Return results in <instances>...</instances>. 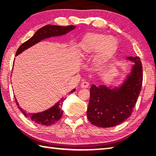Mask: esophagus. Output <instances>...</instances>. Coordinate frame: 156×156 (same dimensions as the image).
Listing matches in <instances>:
<instances>
[{"label": "esophagus", "instance_id": "1", "mask_svg": "<svg viewBox=\"0 0 156 156\" xmlns=\"http://www.w3.org/2000/svg\"><path fill=\"white\" fill-rule=\"evenodd\" d=\"M80 87H81V88H88V87H89V83L88 82H87V81H82V83H81V84H80Z\"/></svg>", "mask_w": 156, "mask_h": 156}]
</instances>
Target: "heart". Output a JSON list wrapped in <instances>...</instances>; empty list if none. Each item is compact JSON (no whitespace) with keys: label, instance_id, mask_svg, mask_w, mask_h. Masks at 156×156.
I'll return each instance as SVG.
<instances>
[{"label":"heart","instance_id":"b5f03b06","mask_svg":"<svg viewBox=\"0 0 156 156\" xmlns=\"http://www.w3.org/2000/svg\"><path fill=\"white\" fill-rule=\"evenodd\" d=\"M118 48V41L112 36L101 33H88L77 45L76 52L81 58L94 54L96 67H102L111 59Z\"/></svg>","mask_w":156,"mask_h":156}]
</instances>
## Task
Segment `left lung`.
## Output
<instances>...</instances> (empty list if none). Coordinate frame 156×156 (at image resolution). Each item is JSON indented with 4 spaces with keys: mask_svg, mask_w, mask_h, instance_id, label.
Segmentation results:
<instances>
[{
    "mask_svg": "<svg viewBox=\"0 0 156 156\" xmlns=\"http://www.w3.org/2000/svg\"><path fill=\"white\" fill-rule=\"evenodd\" d=\"M126 59L133 64L120 85H92L87 117L92 125L102 128L115 127L131 116L141 92L143 70L138 56H129Z\"/></svg>",
    "mask_w": 156,
    "mask_h": 156,
    "instance_id": "obj_1",
    "label": "left lung"
}]
</instances>
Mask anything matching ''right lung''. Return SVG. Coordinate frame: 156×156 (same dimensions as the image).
<instances>
[{
  "label": "right lung",
  "mask_w": 156,
  "mask_h": 156,
  "mask_svg": "<svg viewBox=\"0 0 156 156\" xmlns=\"http://www.w3.org/2000/svg\"><path fill=\"white\" fill-rule=\"evenodd\" d=\"M75 28V25H69L66 26V27L53 25H48L44 26L42 28L38 29L35 34L33 35L32 37H31L27 41L23 43L18 48L17 51H16L15 55L16 56L19 55L27 49L31 48V46L35 45L36 44H37V43L40 42L42 40H44V39L50 37H59V36L66 35L69 32L74 30ZM75 90L76 88H74L70 91L69 94L72 93ZM15 101L16 105H17L18 108L20 109V111L22 112V113L26 117H27L29 120L34 121L37 124L45 126H49L53 125L55 123L58 121H59L63 115V111L61 109L62 102L64 101V98H62L58 102H56L51 107L44 111L37 112V113H30V112H27L26 111L23 110L19 106V104L17 101H16V97Z\"/></svg>",
  "instance_id": "add662e5"
}]
</instances>
